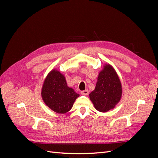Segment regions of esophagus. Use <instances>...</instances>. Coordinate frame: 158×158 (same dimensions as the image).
Instances as JSON below:
<instances>
[{
  "label": "esophagus",
  "instance_id": "34e87169",
  "mask_svg": "<svg viewBox=\"0 0 158 158\" xmlns=\"http://www.w3.org/2000/svg\"><path fill=\"white\" fill-rule=\"evenodd\" d=\"M81 94H82V95H88V94H89V92L88 89H85L84 91H82V92H81Z\"/></svg>",
  "mask_w": 158,
  "mask_h": 158
}]
</instances>
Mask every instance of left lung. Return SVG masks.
<instances>
[{
    "label": "left lung",
    "mask_w": 158,
    "mask_h": 158,
    "mask_svg": "<svg viewBox=\"0 0 158 158\" xmlns=\"http://www.w3.org/2000/svg\"><path fill=\"white\" fill-rule=\"evenodd\" d=\"M122 94V84L116 70L109 63H105L94 90L89 94L95 109L102 113L114 109L121 99Z\"/></svg>",
    "instance_id": "1"
}]
</instances>
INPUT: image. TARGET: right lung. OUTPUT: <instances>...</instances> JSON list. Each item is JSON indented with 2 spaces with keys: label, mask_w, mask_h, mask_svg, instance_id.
<instances>
[{
  "label": "right lung",
  "mask_w": 158,
  "mask_h": 158,
  "mask_svg": "<svg viewBox=\"0 0 158 158\" xmlns=\"http://www.w3.org/2000/svg\"><path fill=\"white\" fill-rule=\"evenodd\" d=\"M43 101L52 111L64 114L73 107L80 95L68 86L65 76L56 69H52L45 77L41 90Z\"/></svg>",
  "instance_id": "obj_1"
}]
</instances>
